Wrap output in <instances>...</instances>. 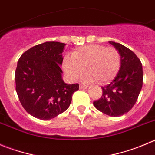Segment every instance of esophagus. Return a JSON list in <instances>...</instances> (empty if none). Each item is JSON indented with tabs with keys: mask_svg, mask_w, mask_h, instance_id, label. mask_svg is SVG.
Masks as SVG:
<instances>
[{
	"mask_svg": "<svg viewBox=\"0 0 155 155\" xmlns=\"http://www.w3.org/2000/svg\"><path fill=\"white\" fill-rule=\"evenodd\" d=\"M87 87H88V86H85V85H82V84L79 85V89H86V88H87Z\"/></svg>",
	"mask_w": 155,
	"mask_h": 155,
	"instance_id": "1",
	"label": "esophagus"
}]
</instances>
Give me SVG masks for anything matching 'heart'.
<instances>
[{"instance_id": "heart-1", "label": "heart", "mask_w": 155, "mask_h": 155, "mask_svg": "<svg viewBox=\"0 0 155 155\" xmlns=\"http://www.w3.org/2000/svg\"><path fill=\"white\" fill-rule=\"evenodd\" d=\"M121 66V56L112 47L89 44L78 47L71 53V57L63 59V68L66 76L76 81L85 71L82 80L86 82H96L105 85L118 74Z\"/></svg>"}]
</instances>
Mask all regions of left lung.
I'll return each instance as SVG.
<instances>
[{
	"instance_id": "1",
	"label": "left lung",
	"mask_w": 155,
	"mask_h": 155,
	"mask_svg": "<svg viewBox=\"0 0 155 155\" xmlns=\"http://www.w3.org/2000/svg\"><path fill=\"white\" fill-rule=\"evenodd\" d=\"M119 53V72L110 84L102 86V95L93 105L109 116L118 117L134 106L143 84L142 64L138 56L123 45L109 41Z\"/></svg>"
}]
</instances>
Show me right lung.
<instances>
[{"instance_id": "obj_1", "label": "right lung", "mask_w": 155, "mask_h": 155, "mask_svg": "<svg viewBox=\"0 0 155 155\" xmlns=\"http://www.w3.org/2000/svg\"><path fill=\"white\" fill-rule=\"evenodd\" d=\"M65 43L46 42L23 53L15 71L16 92L24 108L32 116L50 120L69 108L79 84L63 80Z\"/></svg>"}]
</instances>
